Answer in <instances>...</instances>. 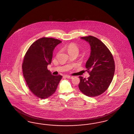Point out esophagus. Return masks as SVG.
Instances as JSON below:
<instances>
[{
  "mask_svg": "<svg viewBox=\"0 0 134 134\" xmlns=\"http://www.w3.org/2000/svg\"><path fill=\"white\" fill-rule=\"evenodd\" d=\"M64 76L67 78H69V79H72L73 78V76H69V75H65Z\"/></svg>",
  "mask_w": 134,
  "mask_h": 134,
  "instance_id": "1",
  "label": "esophagus"
}]
</instances>
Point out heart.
<instances>
[{"instance_id":"b5f03b06","label":"heart","mask_w":134,"mask_h":134,"mask_svg":"<svg viewBox=\"0 0 134 134\" xmlns=\"http://www.w3.org/2000/svg\"><path fill=\"white\" fill-rule=\"evenodd\" d=\"M66 49L68 51V53H70L71 52H78L79 51V49L78 47H77L75 43H70V44L67 46L66 47Z\"/></svg>"}]
</instances>
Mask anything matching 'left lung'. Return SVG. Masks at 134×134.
I'll use <instances>...</instances> for the list:
<instances>
[{
	"instance_id": "obj_1",
	"label": "left lung",
	"mask_w": 134,
	"mask_h": 134,
	"mask_svg": "<svg viewBox=\"0 0 134 134\" xmlns=\"http://www.w3.org/2000/svg\"><path fill=\"white\" fill-rule=\"evenodd\" d=\"M81 38L90 45V56L85 67L90 76H79V90L86 96L94 97L105 92L111 82L115 71V61L111 52L98 38L88 36Z\"/></svg>"
}]
</instances>
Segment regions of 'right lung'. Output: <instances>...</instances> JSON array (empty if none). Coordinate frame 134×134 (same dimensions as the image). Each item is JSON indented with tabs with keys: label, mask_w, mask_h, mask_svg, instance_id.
Returning <instances> with one entry per match:
<instances>
[{
	"label": "right lung",
	"mask_w": 134,
	"mask_h": 134,
	"mask_svg": "<svg viewBox=\"0 0 134 134\" xmlns=\"http://www.w3.org/2000/svg\"><path fill=\"white\" fill-rule=\"evenodd\" d=\"M62 42L58 39L44 37L30 47L23 60L22 69L26 84L32 93L41 99L54 93L62 76L53 75L47 69L55 47Z\"/></svg>",
	"instance_id": "right-lung-1"
}]
</instances>
